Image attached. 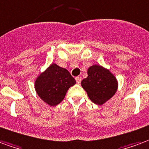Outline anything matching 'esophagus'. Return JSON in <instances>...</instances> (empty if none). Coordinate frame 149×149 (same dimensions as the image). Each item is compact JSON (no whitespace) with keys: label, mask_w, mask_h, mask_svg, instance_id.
I'll return each instance as SVG.
<instances>
[{"label":"esophagus","mask_w":149,"mask_h":149,"mask_svg":"<svg viewBox=\"0 0 149 149\" xmlns=\"http://www.w3.org/2000/svg\"><path fill=\"white\" fill-rule=\"evenodd\" d=\"M75 80H76V82H78V83H80L81 81H82V78H81L80 76H78V77H76L75 78Z\"/></svg>","instance_id":"34e87169"}]
</instances>
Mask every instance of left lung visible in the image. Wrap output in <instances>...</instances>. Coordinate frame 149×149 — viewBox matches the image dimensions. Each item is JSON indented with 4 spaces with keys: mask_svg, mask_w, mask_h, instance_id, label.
Listing matches in <instances>:
<instances>
[{
    "mask_svg": "<svg viewBox=\"0 0 149 149\" xmlns=\"http://www.w3.org/2000/svg\"><path fill=\"white\" fill-rule=\"evenodd\" d=\"M88 76L81 82L90 99L95 104L102 105L111 98L118 89V82L110 71L101 66L94 65L87 70Z\"/></svg>",
    "mask_w": 149,
    "mask_h": 149,
    "instance_id": "obj_1",
    "label": "left lung"
}]
</instances>
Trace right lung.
I'll use <instances>...</instances> for the list:
<instances>
[{"mask_svg":"<svg viewBox=\"0 0 149 149\" xmlns=\"http://www.w3.org/2000/svg\"><path fill=\"white\" fill-rule=\"evenodd\" d=\"M75 83V79L68 70L53 63L38 77L35 87L41 99L50 106H56Z\"/></svg>","mask_w":149,"mask_h":149,"instance_id":"1","label":"right lung"}]
</instances>
